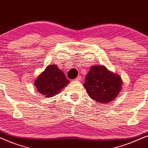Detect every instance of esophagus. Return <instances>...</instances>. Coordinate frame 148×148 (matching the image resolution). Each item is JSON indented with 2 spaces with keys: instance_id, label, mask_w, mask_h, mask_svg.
Segmentation results:
<instances>
[{
  "instance_id": "34e87169",
  "label": "esophagus",
  "mask_w": 148,
  "mask_h": 148,
  "mask_svg": "<svg viewBox=\"0 0 148 148\" xmlns=\"http://www.w3.org/2000/svg\"><path fill=\"white\" fill-rule=\"evenodd\" d=\"M81 80V76H80V75L78 76L75 79V80H78V81H79V80Z\"/></svg>"
}]
</instances>
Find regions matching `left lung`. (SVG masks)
I'll use <instances>...</instances> for the list:
<instances>
[{
  "label": "left lung",
  "instance_id": "left-lung-1",
  "mask_svg": "<svg viewBox=\"0 0 148 148\" xmlns=\"http://www.w3.org/2000/svg\"><path fill=\"white\" fill-rule=\"evenodd\" d=\"M119 75L108 71L103 65H93L85 77L84 87L92 100L102 104L113 101L122 87Z\"/></svg>",
  "mask_w": 148,
  "mask_h": 148
}]
</instances>
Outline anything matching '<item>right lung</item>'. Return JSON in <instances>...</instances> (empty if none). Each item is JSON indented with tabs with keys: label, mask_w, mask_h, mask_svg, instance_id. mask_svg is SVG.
Wrapping results in <instances>:
<instances>
[{
	"label": "right lung",
	"mask_w": 148,
	"mask_h": 148,
	"mask_svg": "<svg viewBox=\"0 0 148 148\" xmlns=\"http://www.w3.org/2000/svg\"><path fill=\"white\" fill-rule=\"evenodd\" d=\"M70 81L57 65H50L46 67L41 73L34 85L37 91L46 98H51L60 92L61 89L66 87Z\"/></svg>",
	"instance_id": "obj_1"
}]
</instances>
